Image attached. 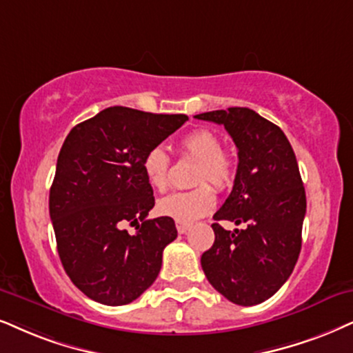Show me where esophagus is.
I'll return each instance as SVG.
<instances>
[{"instance_id":"1","label":"esophagus","mask_w":353,"mask_h":353,"mask_svg":"<svg viewBox=\"0 0 353 353\" xmlns=\"http://www.w3.org/2000/svg\"><path fill=\"white\" fill-rule=\"evenodd\" d=\"M176 226H177V231H179V234H184L187 231L190 230V223H182V221H176Z\"/></svg>"}]
</instances>
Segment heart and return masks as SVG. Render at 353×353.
<instances>
[{
    "instance_id": "heart-1",
    "label": "heart",
    "mask_w": 353,
    "mask_h": 353,
    "mask_svg": "<svg viewBox=\"0 0 353 353\" xmlns=\"http://www.w3.org/2000/svg\"><path fill=\"white\" fill-rule=\"evenodd\" d=\"M179 148L182 154L197 161L192 179L197 187L185 192H172L158 200L156 212L176 221L190 223L208 215L215 208V192L208 184L218 190L230 187L234 179L236 163L233 154L221 146L220 137L207 128L187 133L181 140ZM169 166L171 159L163 146L150 148L141 159L146 181L159 192L168 187Z\"/></svg>"
}]
</instances>
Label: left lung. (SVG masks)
<instances>
[{
  "instance_id": "8db88e82",
  "label": "left lung",
  "mask_w": 353,
  "mask_h": 353,
  "mask_svg": "<svg viewBox=\"0 0 353 353\" xmlns=\"http://www.w3.org/2000/svg\"><path fill=\"white\" fill-rule=\"evenodd\" d=\"M195 119L223 125L239 159L233 190L213 215L215 243L202 254V269L226 300L259 305L287 282L301 251L306 194L296 156L280 127L248 107ZM221 219L247 228L228 232Z\"/></svg>"
}]
</instances>
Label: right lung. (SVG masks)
Segmentation results:
<instances>
[{
  "label": "right lung",
  "instance_id": "add662e5",
  "mask_svg": "<svg viewBox=\"0 0 353 353\" xmlns=\"http://www.w3.org/2000/svg\"><path fill=\"white\" fill-rule=\"evenodd\" d=\"M187 120L114 105L66 137L48 210L63 269L91 300L128 305L161 270L163 251L177 230L172 218L146 220L154 197L141 159ZM127 224L136 225L135 235Z\"/></svg>",
  "mask_w": 353,
  "mask_h": 353
}]
</instances>
